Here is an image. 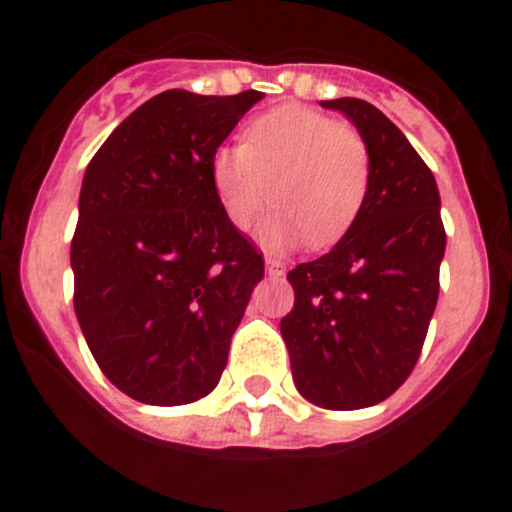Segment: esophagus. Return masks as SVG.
Masks as SVG:
<instances>
[{
	"instance_id": "34e87169",
	"label": "esophagus",
	"mask_w": 512,
	"mask_h": 512,
	"mask_svg": "<svg viewBox=\"0 0 512 512\" xmlns=\"http://www.w3.org/2000/svg\"><path fill=\"white\" fill-rule=\"evenodd\" d=\"M265 270H267V275H270V277H282V275H285V265H282L280 260H275V257H267V260H265Z\"/></svg>"
}]
</instances>
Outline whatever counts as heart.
Masks as SVG:
<instances>
[{
	"label": "heart",
	"mask_w": 512,
	"mask_h": 512,
	"mask_svg": "<svg viewBox=\"0 0 512 512\" xmlns=\"http://www.w3.org/2000/svg\"><path fill=\"white\" fill-rule=\"evenodd\" d=\"M210 180L235 230L262 225L267 250H287L309 237L314 247L337 242L359 218L371 188L364 136L327 113L280 106L252 118L242 143L215 148Z\"/></svg>",
	"instance_id": "1"
}]
</instances>
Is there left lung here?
<instances>
[{
    "label": "left lung",
    "instance_id": "left-lung-1",
    "mask_svg": "<svg viewBox=\"0 0 512 512\" xmlns=\"http://www.w3.org/2000/svg\"><path fill=\"white\" fill-rule=\"evenodd\" d=\"M322 106L364 136L371 188L342 240L287 275L294 307L280 329L299 394L354 411L389 399L414 371L438 302L446 230L436 178L404 133L361 98Z\"/></svg>",
    "mask_w": 512,
    "mask_h": 512
}]
</instances>
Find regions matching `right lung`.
Returning <instances> with one entry per match:
<instances>
[{
    "mask_svg": "<svg viewBox=\"0 0 512 512\" xmlns=\"http://www.w3.org/2000/svg\"><path fill=\"white\" fill-rule=\"evenodd\" d=\"M262 96L163 91L84 173L71 240L76 319L106 379L141 404L183 406L218 386L265 277L210 180L215 148Z\"/></svg>",
    "mask_w": 512,
    "mask_h": 512,
    "instance_id": "obj_1",
    "label": "right lung"
}]
</instances>
